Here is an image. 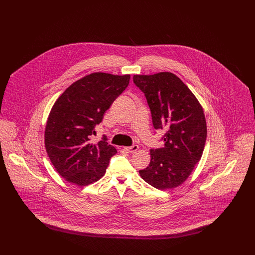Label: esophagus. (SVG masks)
<instances>
[{
	"label": "esophagus",
	"mask_w": 255,
	"mask_h": 255,
	"mask_svg": "<svg viewBox=\"0 0 255 255\" xmlns=\"http://www.w3.org/2000/svg\"><path fill=\"white\" fill-rule=\"evenodd\" d=\"M124 149H125L126 151H128L129 153H134V152H136V151H137L138 146L133 144V145L129 146V147H124Z\"/></svg>",
	"instance_id": "1"
}]
</instances>
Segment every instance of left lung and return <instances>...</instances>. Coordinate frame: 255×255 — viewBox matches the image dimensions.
<instances>
[{
  "instance_id": "1",
  "label": "left lung",
  "mask_w": 255,
  "mask_h": 255,
  "mask_svg": "<svg viewBox=\"0 0 255 255\" xmlns=\"http://www.w3.org/2000/svg\"><path fill=\"white\" fill-rule=\"evenodd\" d=\"M133 81L145 96L154 128L164 131V145L150 150V163L139 174L158 189L177 187L188 178L203 155L206 139L204 110L174 73L136 74Z\"/></svg>"
}]
</instances>
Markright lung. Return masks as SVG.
Instances as JSON below:
<instances>
[{
    "mask_svg": "<svg viewBox=\"0 0 255 255\" xmlns=\"http://www.w3.org/2000/svg\"><path fill=\"white\" fill-rule=\"evenodd\" d=\"M129 81V74L92 73L70 86L52 106L45 145L51 163L66 181L84 186L104 176L117 149L108 144L105 134L96 144L91 137Z\"/></svg>",
    "mask_w": 255,
    "mask_h": 255,
    "instance_id": "add662e5",
    "label": "right lung"
}]
</instances>
